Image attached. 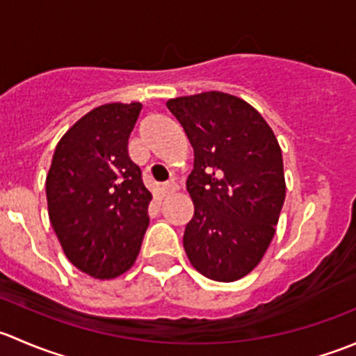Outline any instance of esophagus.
Returning <instances> with one entry per match:
<instances>
[{
  "instance_id": "34e87169",
  "label": "esophagus",
  "mask_w": 356,
  "mask_h": 356,
  "mask_svg": "<svg viewBox=\"0 0 356 356\" xmlns=\"http://www.w3.org/2000/svg\"><path fill=\"white\" fill-rule=\"evenodd\" d=\"M177 191V184H175L174 181L167 182V184H163L160 188V196L161 198H168L170 195H174V193Z\"/></svg>"
}]
</instances>
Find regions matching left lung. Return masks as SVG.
<instances>
[{
	"label": "left lung",
	"mask_w": 356,
	"mask_h": 356,
	"mask_svg": "<svg viewBox=\"0 0 356 356\" xmlns=\"http://www.w3.org/2000/svg\"><path fill=\"white\" fill-rule=\"evenodd\" d=\"M167 108L195 149L186 254L204 277L238 281L260 264L275 234L286 198L281 146L265 118L227 92L181 96Z\"/></svg>",
	"instance_id": "left-lung-1"
}]
</instances>
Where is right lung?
Masks as SVG:
<instances>
[{
    "label": "right lung",
    "mask_w": 356,
    "mask_h": 356,
    "mask_svg": "<svg viewBox=\"0 0 356 356\" xmlns=\"http://www.w3.org/2000/svg\"><path fill=\"white\" fill-rule=\"evenodd\" d=\"M141 103H106L86 113L56 145L46 177L49 222L72 265L115 279L134 265L148 229L152 193L129 158Z\"/></svg>",
    "instance_id": "right-lung-1"
}]
</instances>
